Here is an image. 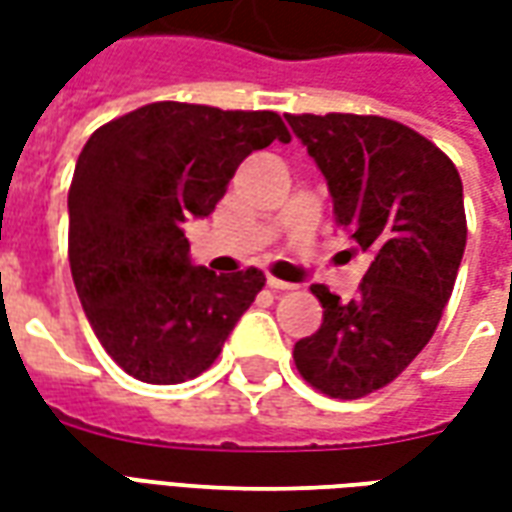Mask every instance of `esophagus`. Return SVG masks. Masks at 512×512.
Segmentation results:
<instances>
[{
    "label": "esophagus",
    "mask_w": 512,
    "mask_h": 512,
    "mask_svg": "<svg viewBox=\"0 0 512 512\" xmlns=\"http://www.w3.org/2000/svg\"><path fill=\"white\" fill-rule=\"evenodd\" d=\"M266 285L271 290H277V293H288V290H296V285H290V282H282V279H277V277H268Z\"/></svg>",
    "instance_id": "34e87169"
}]
</instances>
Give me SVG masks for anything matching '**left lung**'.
Listing matches in <instances>:
<instances>
[{
  "instance_id": "obj_1",
  "label": "left lung",
  "mask_w": 512,
  "mask_h": 512,
  "mask_svg": "<svg viewBox=\"0 0 512 512\" xmlns=\"http://www.w3.org/2000/svg\"><path fill=\"white\" fill-rule=\"evenodd\" d=\"M329 183L334 222L373 263L348 304L326 285L321 329L293 345L301 378L356 400L392 384L428 345L466 246L463 183L450 156L378 115H285Z\"/></svg>"
}]
</instances>
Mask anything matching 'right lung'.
I'll return each mask as SVG.
<instances>
[{
	"label": "right lung",
	"instance_id": "right-lung-1",
	"mask_svg": "<svg viewBox=\"0 0 512 512\" xmlns=\"http://www.w3.org/2000/svg\"><path fill=\"white\" fill-rule=\"evenodd\" d=\"M290 142L277 112L156 101L109 120L79 153L68 260L104 351L145 384L205 373L266 285L263 271L191 266L180 224L208 216L249 153Z\"/></svg>",
	"mask_w": 512,
	"mask_h": 512
}]
</instances>
